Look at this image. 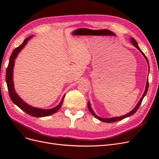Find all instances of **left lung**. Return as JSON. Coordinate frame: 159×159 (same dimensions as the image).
<instances>
[{
    "instance_id": "left-lung-1",
    "label": "left lung",
    "mask_w": 159,
    "mask_h": 159,
    "mask_svg": "<svg viewBox=\"0 0 159 159\" xmlns=\"http://www.w3.org/2000/svg\"><path fill=\"white\" fill-rule=\"evenodd\" d=\"M131 42L133 43V44L134 46H135L139 51L141 52V54L143 55V56L145 57V58L146 59L147 61L148 62V59H147V56H145V54H144V53L141 50V49L139 48V46H138V44H137V41H136L135 40H134L133 38H131ZM148 79H147V84H146V88H145V92H144V93H143V96H142V98H141V99H140V100H139V102H138V103H137V105L136 106H135V107H134V108L131 111H130V112H129V113H127V115H123V116L117 117H113V118H109V119L102 118V117H98V115H96L94 113V112L93 111L92 109H91V106H90V103H88V109H89V111L91 113V114H92L95 118H97V119H98L99 120H100V121H103V122H105V123H113V122H116V121H120V120H122V119H125V118H126V117H127L131 116V115H133L134 113H135V112L137 111V110H138V109H139V106H140L141 104V102H142V101H143V99L144 97H145V95L147 94V91H148Z\"/></svg>"
}]
</instances>
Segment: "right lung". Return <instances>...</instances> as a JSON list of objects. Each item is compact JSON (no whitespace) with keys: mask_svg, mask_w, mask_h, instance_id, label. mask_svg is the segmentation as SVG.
I'll return each instance as SVG.
<instances>
[{"mask_svg":"<svg viewBox=\"0 0 159 159\" xmlns=\"http://www.w3.org/2000/svg\"><path fill=\"white\" fill-rule=\"evenodd\" d=\"M32 36L26 38L20 46L16 48L13 50L12 54L10 57L9 63L7 69L6 81L7 84L9 96H10L12 102L14 104H16L19 108L21 109L27 114L31 115V116L35 117H46V116H48V115L55 113L60 109L62 103H63L65 95L64 96L63 98H62L60 104L58 105H57L56 107L50 109H42L39 108L33 107L30 106V105H28L25 102H23V101L20 98V97L18 95V94L15 92V90H14V84H13V80H12V72H13V67L14 64V59L16 58L18 52H20L23 48L24 46L26 45L27 41L28 40H30Z\"/></svg>","mask_w":159,"mask_h":159,"instance_id":"right-lung-1","label":"right lung"}]
</instances>
